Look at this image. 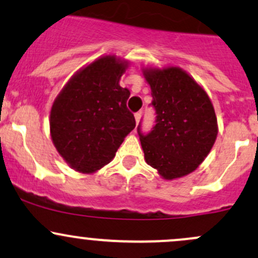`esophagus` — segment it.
I'll list each match as a JSON object with an SVG mask.
<instances>
[{
    "instance_id": "obj_1",
    "label": "esophagus",
    "mask_w": 258,
    "mask_h": 258,
    "mask_svg": "<svg viewBox=\"0 0 258 258\" xmlns=\"http://www.w3.org/2000/svg\"><path fill=\"white\" fill-rule=\"evenodd\" d=\"M141 116H142V113H141V112H136V113H135V118H136V123H138V122H140Z\"/></svg>"
}]
</instances>
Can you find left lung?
Instances as JSON below:
<instances>
[{"instance_id": "obj_1", "label": "left lung", "mask_w": 258, "mask_h": 258, "mask_svg": "<svg viewBox=\"0 0 258 258\" xmlns=\"http://www.w3.org/2000/svg\"><path fill=\"white\" fill-rule=\"evenodd\" d=\"M151 85L156 124L137 127L145 159L164 179L180 178L198 168L213 148L218 121L204 89L184 70L170 67L145 70Z\"/></svg>"}]
</instances>
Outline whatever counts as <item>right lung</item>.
I'll list each match as a JSON object with an SVG mask.
<instances>
[{"label": "right lung", "mask_w": 258, "mask_h": 258, "mask_svg": "<svg viewBox=\"0 0 258 258\" xmlns=\"http://www.w3.org/2000/svg\"><path fill=\"white\" fill-rule=\"evenodd\" d=\"M126 67L115 55L97 59L68 81L51 106L54 146L79 172L93 173L110 163L136 127L127 108L131 93L118 84Z\"/></svg>", "instance_id": "obj_1"}]
</instances>
